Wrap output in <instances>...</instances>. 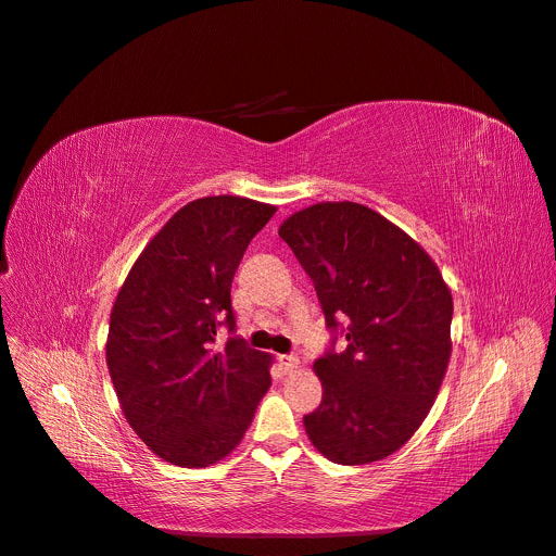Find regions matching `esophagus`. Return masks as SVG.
<instances>
[{
    "label": "esophagus",
    "mask_w": 556,
    "mask_h": 556,
    "mask_svg": "<svg viewBox=\"0 0 556 556\" xmlns=\"http://www.w3.org/2000/svg\"><path fill=\"white\" fill-rule=\"evenodd\" d=\"M279 365H281L286 371H293V369H298L300 358L293 356V354H283V356H279Z\"/></svg>",
    "instance_id": "1"
}]
</instances>
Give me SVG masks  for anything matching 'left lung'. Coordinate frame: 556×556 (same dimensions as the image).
I'll use <instances>...</instances> for the list:
<instances>
[{
  "mask_svg": "<svg viewBox=\"0 0 556 556\" xmlns=\"http://www.w3.org/2000/svg\"><path fill=\"white\" fill-rule=\"evenodd\" d=\"M279 237L313 279L327 327L346 338L313 365L323 403L304 417L308 440L336 464L383 459L417 432L442 388L451 290L415 239L358 202L311 204Z\"/></svg>",
  "mask_w": 556,
  "mask_h": 556,
  "instance_id": "left-lung-1",
  "label": "left lung"
}]
</instances>
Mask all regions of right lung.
I'll use <instances>...</instances> for the list:
<instances>
[{
    "label": "right lung",
    "instance_id": "right-lung-1",
    "mask_svg": "<svg viewBox=\"0 0 556 556\" xmlns=\"http://www.w3.org/2000/svg\"><path fill=\"white\" fill-rule=\"evenodd\" d=\"M277 207L198 198L143 248L110 313L105 361L122 410L162 459L202 469L239 446L270 388L273 356L233 333L231 279Z\"/></svg>",
    "mask_w": 556,
    "mask_h": 556
}]
</instances>
